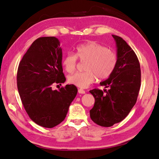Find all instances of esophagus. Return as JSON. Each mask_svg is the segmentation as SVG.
Listing matches in <instances>:
<instances>
[{"mask_svg":"<svg viewBox=\"0 0 159 159\" xmlns=\"http://www.w3.org/2000/svg\"><path fill=\"white\" fill-rule=\"evenodd\" d=\"M79 93H81V94H84V93H85V91L83 90V89H79Z\"/></svg>","mask_w":159,"mask_h":159,"instance_id":"34e87169","label":"esophagus"}]
</instances>
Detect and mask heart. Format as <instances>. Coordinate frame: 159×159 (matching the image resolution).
<instances>
[{
    "label": "heart",
    "mask_w": 159,
    "mask_h": 159,
    "mask_svg": "<svg viewBox=\"0 0 159 159\" xmlns=\"http://www.w3.org/2000/svg\"><path fill=\"white\" fill-rule=\"evenodd\" d=\"M86 61L85 72H75L67 78V81L80 88H86L95 82L98 78L104 80L109 78L116 68L117 61L116 54L113 50L96 42H88L78 46L75 54L68 53L63 57L62 65L67 72H74L78 59Z\"/></svg>",
    "instance_id": "1"
}]
</instances>
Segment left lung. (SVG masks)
Returning <instances> with one entry per match:
<instances>
[{
    "label": "left lung",
    "mask_w": 159,
    "mask_h": 159,
    "mask_svg": "<svg viewBox=\"0 0 159 159\" xmlns=\"http://www.w3.org/2000/svg\"><path fill=\"white\" fill-rule=\"evenodd\" d=\"M112 36L116 42L117 65L112 74L100 83L109 89L89 91L95 98L90 117L104 127L112 126L128 116L137 102L141 87L140 64L135 52L120 37Z\"/></svg>",
    "instance_id": "8db88e82"
}]
</instances>
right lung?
I'll use <instances>...</instances> for the list:
<instances>
[{
    "mask_svg": "<svg viewBox=\"0 0 159 159\" xmlns=\"http://www.w3.org/2000/svg\"><path fill=\"white\" fill-rule=\"evenodd\" d=\"M62 49L55 37L35 40L19 63L17 86L29 117L42 127L51 128L65 119L78 89L66 85L52 90L53 84L63 83Z\"/></svg>",
    "mask_w": 159,
    "mask_h": 159,
    "instance_id": "obj_1",
    "label": "right lung"
}]
</instances>
